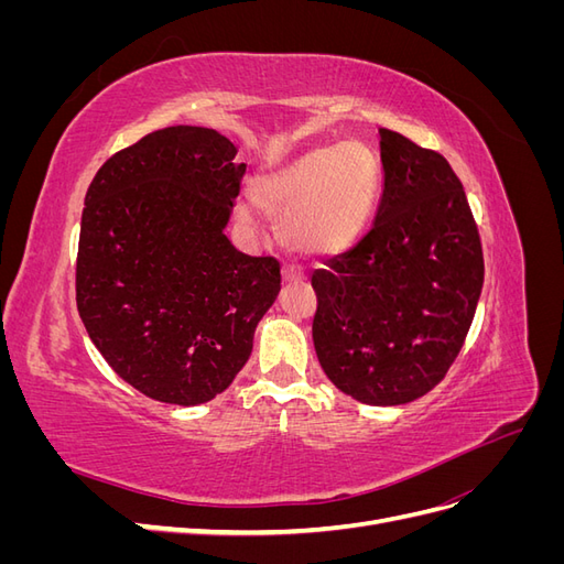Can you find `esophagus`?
Returning <instances> with one entry per match:
<instances>
[{
	"label": "esophagus",
	"instance_id": "1",
	"mask_svg": "<svg viewBox=\"0 0 564 564\" xmlns=\"http://www.w3.org/2000/svg\"><path fill=\"white\" fill-rule=\"evenodd\" d=\"M282 278H284V282H303V280H305L303 270H299V268H294V265H286V268L282 270Z\"/></svg>",
	"mask_w": 564,
	"mask_h": 564
}]
</instances>
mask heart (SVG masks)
<instances>
[{
	"mask_svg": "<svg viewBox=\"0 0 564 564\" xmlns=\"http://www.w3.org/2000/svg\"><path fill=\"white\" fill-rule=\"evenodd\" d=\"M381 164L362 143L319 145L289 160L253 183V199L282 218V237L296 253L336 256L365 232L377 207ZM251 220L249 204L240 207Z\"/></svg>",
	"mask_w": 564,
	"mask_h": 564,
	"instance_id": "b5f03b06",
	"label": "heart"
}]
</instances>
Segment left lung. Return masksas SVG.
<instances>
[{
  "label": "left lung",
  "instance_id": "8db88e82",
  "mask_svg": "<svg viewBox=\"0 0 564 564\" xmlns=\"http://www.w3.org/2000/svg\"><path fill=\"white\" fill-rule=\"evenodd\" d=\"M383 195L365 240L313 272V340L329 381L373 406L406 404L445 377L475 317L485 261L449 162L379 129Z\"/></svg>",
  "mask_w": 564,
  "mask_h": 564
}]
</instances>
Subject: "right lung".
<instances>
[{"label": "right lung", "mask_w": 564, "mask_h": 564, "mask_svg": "<svg viewBox=\"0 0 564 564\" xmlns=\"http://www.w3.org/2000/svg\"><path fill=\"white\" fill-rule=\"evenodd\" d=\"M207 127H166L119 150L82 212L77 311L106 362L143 395L195 406L247 365L280 294V263L228 240L247 164Z\"/></svg>", "instance_id": "obj_1"}]
</instances>
